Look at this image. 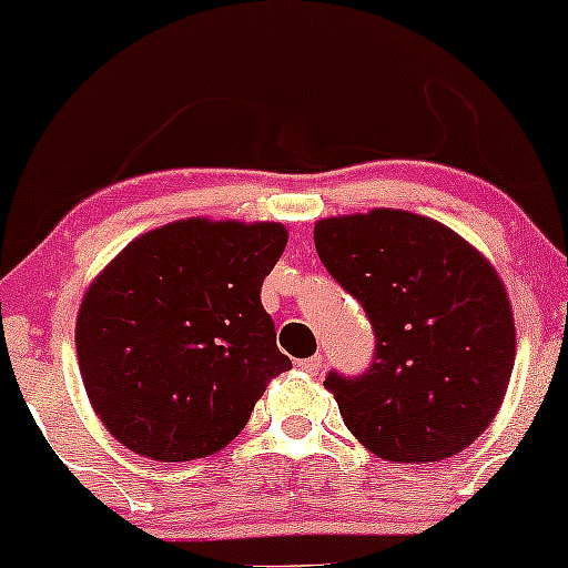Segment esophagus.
<instances>
[{"mask_svg": "<svg viewBox=\"0 0 568 568\" xmlns=\"http://www.w3.org/2000/svg\"><path fill=\"white\" fill-rule=\"evenodd\" d=\"M298 369L307 372V375H317L323 369V355H313V358L298 361Z\"/></svg>", "mask_w": 568, "mask_h": 568, "instance_id": "1", "label": "esophagus"}]
</instances>
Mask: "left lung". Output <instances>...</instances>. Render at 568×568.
<instances>
[{"label": "left lung", "instance_id": "1", "mask_svg": "<svg viewBox=\"0 0 568 568\" xmlns=\"http://www.w3.org/2000/svg\"><path fill=\"white\" fill-rule=\"evenodd\" d=\"M315 251L375 328L369 369L323 383L355 439L398 464L469 447L515 366L513 304L494 264L445 223L388 207L323 217Z\"/></svg>", "mask_w": 568, "mask_h": 568}]
</instances>
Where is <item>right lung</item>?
Masks as SVG:
<instances>
[{"label":"right lung","instance_id":"obj_1","mask_svg":"<svg viewBox=\"0 0 568 568\" xmlns=\"http://www.w3.org/2000/svg\"><path fill=\"white\" fill-rule=\"evenodd\" d=\"M283 223L189 217L136 236L93 277L74 345L93 413L153 460L207 458L291 369L261 304Z\"/></svg>","mask_w":568,"mask_h":568}]
</instances>
